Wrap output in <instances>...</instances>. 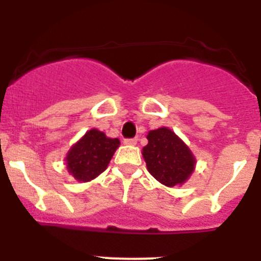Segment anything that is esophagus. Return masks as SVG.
Listing matches in <instances>:
<instances>
[{
	"instance_id": "34e87169",
	"label": "esophagus",
	"mask_w": 261,
	"mask_h": 261,
	"mask_svg": "<svg viewBox=\"0 0 261 261\" xmlns=\"http://www.w3.org/2000/svg\"><path fill=\"white\" fill-rule=\"evenodd\" d=\"M124 144H125V145H136V144H137V138H125V140H124Z\"/></svg>"
}]
</instances>
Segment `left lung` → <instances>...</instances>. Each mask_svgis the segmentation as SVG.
Here are the masks:
<instances>
[{
	"label": "left lung",
	"mask_w": 261,
	"mask_h": 261,
	"mask_svg": "<svg viewBox=\"0 0 261 261\" xmlns=\"http://www.w3.org/2000/svg\"><path fill=\"white\" fill-rule=\"evenodd\" d=\"M147 140L142 155L149 172L165 186L183 184L195 168V158L186 144L167 128L151 130Z\"/></svg>",
	"instance_id": "left-lung-1"
}]
</instances>
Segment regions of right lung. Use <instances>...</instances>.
Masks as SVG:
<instances>
[{
  "label": "right lung",
  "instance_id": "add662e5",
  "mask_svg": "<svg viewBox=\"0 0 261 261\" xmlns=\"http://www.w3.org/2000/svg\"><path fill=\"white\" fill-rule=\"evenodd\" d=\"M119 145L117 138H108L100 130L91 129L68 153L69 172L80 181L91 180L107 168Z\"/></svg>",
  "mask_w": 261,
  "mask_h": 261
}]
</instances>
